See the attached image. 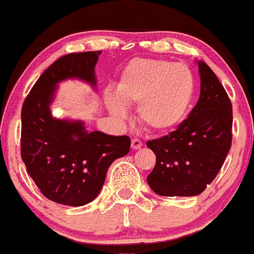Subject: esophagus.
Masks as SVG:
<instances>
[{"label": "esophagus", "mask_w": 254, "mask_h": 254, "mask_svg": "<svg viewBox=\"0 0 254 254\" xmlns=\"http://www.w3.org/2000/svg\"><path fill=\"white\" fill-rule=\"evenodd\" d=\"M130 145H132V149H133V150H137V149L142 148L143 143L140 142V140L138 139V138H133V139H132V143H130Z\"/></svg>", "instance_id": "obj_1"}]
</instances>
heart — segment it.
Returning a JSON list of instances; mask_svg holds the SVG:
<instances>
[{"mask_svg":"<svg viewBox=\"0 0 254 254\" xmlns=\"http://www.w3.org/2000/svg\"><path fill=\"white\" fill-rule=\"evenodd\" d=\"M195 91L193 72L185 64L166 60L134 59L125 67L116 94L106 98L116 119L127 116L126 105L138 104V119L154 132H169L182 124Z\"/></svg>","mask_w":254,"mask_h":254,"instance_id":"heart-1","label":"heart"}]
</instances>
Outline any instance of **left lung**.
<instances>
[{
    "label": "left lung",
    "mask_w": 254,
    "mask_h": 254,
    "mask_svg": "<svg viewBox=\"0 0 254 254\" xmlns=\"http://www.w3.org/2000/svg\"><path fill=\"white\" fill-rule=\"evenodd\" d=\"M200 95L187 119L159 139L146 143L156 164L149 187L165 197H192L211 184L231 148L232 106L215 73L197 61Z\"/></svg>",
    "instance_id": "obj_1"
}]
</instances>
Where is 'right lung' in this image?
<instances>
[{
    "instance_id": "right-lung-1",
    "label": "right lung",
    "mask_w": 254,
    "mask_h": 254,
    "mask_svg": "<svg viewBox=\"0 0 254 254\" xmlns=\"http://www.w3.org/2000/svg\"><path fill=\"white\" fill-rule=\"evenodd\" d=\"M100 54L62 56L40 75L23 104V163L41 193L60 204L80 206L95 199L110 165L130 148L127 135L88 132L80 120L52 116L59 83L79 79L96 89L95 66Z\"/></svg>"
}]
</instances>
